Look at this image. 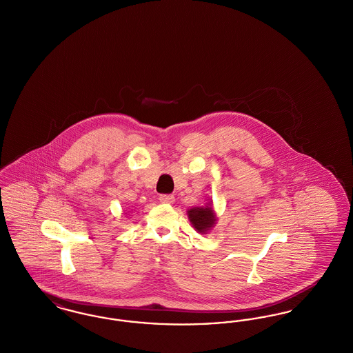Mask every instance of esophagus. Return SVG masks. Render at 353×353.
Listing matches in <instances>:
<instances>
[{
	"label": "esophagus",
	"instance_id": "obj_1",
	"mask_svg": "<svg viewBox=\"0 0 353 353\" xmlns=\"http://www.w3.org/2000/svg\"><path fill=\"white\" fill-rule=\"evenodd\" d=\"M159 200H160V202H163V203H173L174 202V196H172V194H161L159 197Z\"/></svg>",
	"mask_w": 353,
	"mask_h": 353
}]
</instances>
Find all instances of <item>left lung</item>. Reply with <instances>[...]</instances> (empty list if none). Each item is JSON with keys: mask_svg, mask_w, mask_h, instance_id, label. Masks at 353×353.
I'll return each instance as SVG.
<instances>
[{"mask_svg": "<svg viewBox=\"0 0 353 353\" xmlns=\"http://www.w3.org/2000/svg\"><path fill=\"white\" fill-rule=\"evenodd\" d=\"M188 217H189V221L192 222L193 228L201 234L208 233L216 223V216H214V212H213V208H212L210 202H208L206 206L189 209L188 210Z\"/></svg>", "mask_w": 353, "mask_h": 353, "instance_id": "1", "label": "left lung"}]
</instances>
